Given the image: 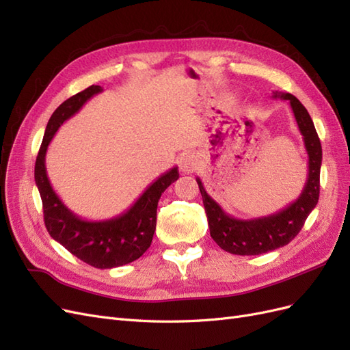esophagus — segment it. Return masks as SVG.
Segmentation results:
<instances>
[{
  "mask_svg": "<svg viewBox=\"0 0 350 350\" xmlns=\"http://www.w3.org/2000/svg\"><path fill=\"white\" fill-rule=\"evenodd\" d=\"M178 165H180V170L185 174L193 173L195 170H198L199 167V159L195 154L192 152H186L180 157V161H178Z\"/></svg>",
  "mask_w": 350,
  "mask_h": 350,
  "instance_id": "obj_1",
  "label": "esophagus"
}]
</instances>
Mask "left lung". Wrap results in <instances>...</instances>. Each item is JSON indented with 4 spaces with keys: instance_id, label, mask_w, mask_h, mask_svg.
<instances>
[{
    "instance_id": "left-lung-1",
    "label": "left lung",
    "mask_w": 350,
    "mask_h": 350,
    "mask_svg": "<svg viewBox=\"0 0 350 350\" xmlns=\"http://www.w3.org/2000/svg\"><path fill=\"white\" fill-rule=\"evenodd\" d=\"M273 98L286 99L291 104L308 152L306 183L296 201L271 215L239 219L226 214L224 209L206 193L201 178L196 177L208 218L209 234L219 247L234 255H261L293 241L319 198V170H321L323 149L312 118L301 101L292 94L275 91L273 92Z\"/></svg>"
}]
</instances>
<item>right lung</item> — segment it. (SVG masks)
Instances as JSON below:
<instances>
[{
	"label": "right lung",
	"instance_id": "right-lung-1",
	"mask_svg": "<svg viewBox=\"0 0 350 350\" xmlns=\"http://www.w3.org/2000/svg\"><path fill=\"white\" fill-rule=\"evenodd\" d=\"M99 92H103L101 86H89L85 91L66 99L53 113L36 157L35 182L42 199L45 227L54 241L83 262L95 268L108 269L133 262L151 246L157 226L158 201L165 189L178 178V170L173 167L159 176L126 213L114 218L88 221L70 211L48 180L45 168L46 149L58 127Z\"/></svg>",
	"mask_w": 350,
	"mask_h": 350
}]
</instances>
